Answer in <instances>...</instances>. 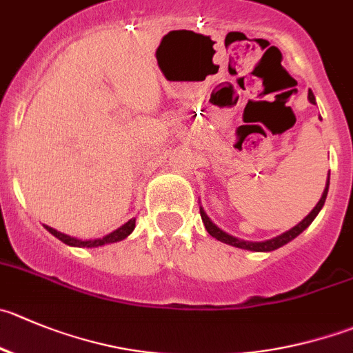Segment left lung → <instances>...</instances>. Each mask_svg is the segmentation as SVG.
I'll list each match as a JSON object with an SVG mask.
<instances>
[{
    "instance_id": "1",
    "label": "left lung",
    "mask_w": 353,
    "mask_h": 353,
    "mask_svg": "<svg viewBox=\"0 0 353 353\" xmlns=\"http://www.w3.org/2000/svg\"><path fill=\"white\" fill-rule=\"evenodd\" d=\"M308 100H310L312 103H315V97H314V93H312V92H308ZM327 189H330V179H327V183H325V189H324V192H322V197H321V199H319V203L315 204L314 210H312L310 213H308L307 216H305L303 220H301L300 223L296 225V227H293V229L288 230V232L281 234V236L274 237V239L263 241V243H251V241H241V239H237V237L229 236V234H227V232H223V230H221V229H218L216 225H214L213 221H211L210 218H208V214L204 213L203 208H201V218H203V223H204V227H206L208 234H210V236H213L214 239L221 241V243L230 244V246L241 248V250L274 251V250H277V248H281V246H284V244H288V243H290V241H293L296 236H300V234L303 232L305 229H307L308 225H310L312 221H314V218L317 216V213H319V211H321V208L324 206L325 196H327Z\"/></svg>"
}]
</instances>
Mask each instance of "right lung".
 Returning a JSON list of instances; mask_svg holds the SVG:
<instances>
[{"mask_svg":"<svg viewBox=\"0 0 353 353\" xmlns=\"http://www.w3.org/2000/svg\"><path fill=\"white\" fill-rule=\"evenodd\" d=\"M45 227H46V225H45ZM133 229H135V218H132V220H130V221H126V223H124L123 227H119V229L114 230V232H110L109 236L102 237V239L81 241V239H76V237L65 236V234L59 232V230L52 229V227H46V230H48L50 234H53V236H55L57 239H60V241H62V243L69 244V246H76V248H97V246H103V244L117 243V241H123L124 237H128L130 234L133 232Z\"/></svg>","mask_w":353,"mask_h":353,"instance_id":"add662e5","label":"right lung"}]
</instances>
